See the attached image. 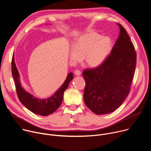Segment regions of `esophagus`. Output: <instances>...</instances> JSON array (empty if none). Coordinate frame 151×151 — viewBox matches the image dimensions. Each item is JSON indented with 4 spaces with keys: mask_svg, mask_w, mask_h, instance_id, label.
<instances>
[{
    "mask_svg": "<svg viewBox=\"0 0 151 151\" xmlns=\"http://www.w3.org/2000/svg\"><path fill=\"white\" fill-rule=\"evenodd\" d=\"M74 73H75V74L76 75H80L81 74V71L79 70H78V69H76V70H75V71H74Z\"/></svg>",
    "mask_w": 151,
    "mask_h": 151,
    "instance_id": "obj_1",
    "label": "esophagus"
}]
</instances>
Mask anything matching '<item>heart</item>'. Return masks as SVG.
Masks as SVG:
<instances>
[{
  "label": "heart",
  "instance_id": "heart-1",
  "mask_svg": "<svg viewBox=\"0 0 151 151\" xmlns=\"http://www.w3.org/2000/svg\"><path fill=\"white\" fill-rule=\"evenodd\" d=\"M112 42L109 37H103L97 33L80 36L70 51L69 57L74 62L80 61L82 57L86 64L96 68L105 61L111 52Z\"/></svg>",
  "mask_w": 151,
  "mask_h": 151
}]
</instances>
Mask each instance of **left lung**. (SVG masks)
<instances>
[{
  "instance_id": "8db88e82",
  "label": "left lung",
  "mask_w": 151,
  "mask_h": 151,
  "mask_svg": "<svg viewBox=\"0 0 151 151\" xmlns=\"http://www.w3.org/2000/svg\"><path fill=\"white\" fill-rule=\"evenodd\" d=\"M119 35L111 54L99 66L86 69L83 100L94 114H109L122 104L129 93L136 66V52L125 29Z\"/></svg>"
}]
</instances>
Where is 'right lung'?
I'll return each mask as SVG.
<instances>
[{
    "mask_svg": "<svg viewBox=\"0 0 151 151\" xmlns=\"http://www.w3.org/2000/svg\"><path fill=\"white\" fill-rule=\"evenodd\" d=\"M11 70L15 82L16 92L20 102L31 112L42 116L49 115L58 109L62 103L64 92L67 89L70 82L73 78V73H69L66 81L52 96L47 99H38L26 91L21 86L19 73L14 62V55L11 62Z\"/></svg>",
    "mask_w": 151,
    "mask_h": 151,
    "instance_id": "add662e5",
    "label": "right lung"
}]
</instances>
